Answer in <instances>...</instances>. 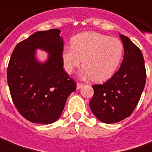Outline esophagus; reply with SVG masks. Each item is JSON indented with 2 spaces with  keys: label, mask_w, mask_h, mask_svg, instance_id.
Returning a JSON list of instances; mask_svg holds the SVG:
<instances>
[{
  "label": "esophagus",
  "mask_w": 152,
  "mask_h": 152,
  "mask_svg": "<svg viewBox=\"0 0 152 152\" xmlns=\"http://www.w3.org/2000/svg\"><path fill=\"white\" fill-rule=\"evenodd\" d=\"M83 86V83H77V89H80V88H82Z\"/></svg>",
  "instance_id": "34e87169"
}]
</instances>
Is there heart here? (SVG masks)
Here are the masks:
<instances>
[{"instance_id": "heart-1", "label": "heart", "mask_w": 152, "mask_h": 152, "mask_svg": "<svg viewBox=\"0 0 152 152\" xmlns=\"http://www.w3.org/2000/svg\"><path fill=\"white\" fill-rule=\"evenodd\" d=\"M72 46H67L62 53L64 69L71 74L83 60V75L94 81H102L117 70L123 55V45L118 38L94 31L74 35Z\"/></svg>"}]
</instances>
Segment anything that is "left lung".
<instances>
[{
  "label": "left lung",
  "mask_w": 152,
  "mask_h": 152,
  "mask_svg": "<svg viewBox=\"0 0 152 152\" xmlns=\"http://www.w3.org/2000/svg\"><path fill=\"white\" fill-rule=\"evenodd\" d=\"M124 57L120 69L102 84L93 85L89 102L93 113L104 123H115L128 118L140 100L146 79L141 50L128 37L120 34Z\"/></svg>",
  "instance_id": "obj_1"
}]
</instances>
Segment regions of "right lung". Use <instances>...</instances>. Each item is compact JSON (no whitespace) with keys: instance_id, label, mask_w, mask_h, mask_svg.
<instances>
[{"instance_id":"add662e5","label":"right lung","mask_w":152,"mask_h":152,"mask_svg":"<svg viewBox=\"0 0 152 152\" xmlns=\"http://www.w3.org/2000/svg\"><path fill=\"white\" fill-rule=\"evenodd\" d=\"M58 29L37 31L17 44L7 68V83L12 101L28 121L50 124L57 121L76 83L63 69L64 42ZM49 54L39 62L35 50Z\"/></svg>"}]
</instances>
